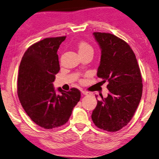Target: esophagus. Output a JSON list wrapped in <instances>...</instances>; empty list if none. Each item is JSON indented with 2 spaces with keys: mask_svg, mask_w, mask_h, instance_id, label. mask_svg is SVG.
<instances>
[{
  "mask_svg": "<svg viewBox=\"0 0 159 159\" xmlns=\"http://www.w3.org/2000/svg\"><path fill=\"white\" fill-rule=\"evenodd\" d=\"M81 93L83 94L84 95H87L89 94V92H87V91H81Z\"/></svg>",
  "mask_w": 159,
  "mask_h": 159,
  "instance_id": "34e87169",
  "label": "esophagus"
}]
</instances>
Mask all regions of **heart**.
Returning a JSON list of instances; mask_svg holds the SVG:
<instances>
[{
	"label": "heart",
	"instance_id": "obj_1",
	"mask_svg": "<svg viewBox=\"0 0 159 159\" xmlns=\"http://www.w3.org/2000/svg\"><path fill=\"white\" fill-rule=\"evenodd\" d=\"M78 48L80 54L81 53L88 52V51H93L92 47L91 46L90 44H89L86 41H81L78 45Z\"/></svg>",
	"mask_w": 159,
	"mask_h": 159
}]
</instances>
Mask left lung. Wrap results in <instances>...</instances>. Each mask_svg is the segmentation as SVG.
Returning <instances> with one entry per match:
<instances>
[{"mask_svg": "<svg viewBox=\"0 0 159 159\" xmlns=\"http://www.w3.org/2000/svg\"><path fill=\"white\" fill-rule=\"evenodd\" d=\"M100 46L101 60L97 76L108 82L110 93L97 100L92 114L95 126L107 132H117L127 125L140 102L143 80L136 57L130 46L116 35L93 33ZM97 97V96H96Z\"/></svg>", "mask_w": 159, "mask_h": 159, "instance_id": "1", "label": "left lung"}]
</instances>
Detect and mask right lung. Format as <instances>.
Segmentation results:
<instances>
[{
    "instance_id": "obj_1",
    "label": "right lung",
    "mask_w": 159,
    "mask_h": 159,
    "mask_svg": "<svg viewBox=\"0 0 159 159\" xmlns=\"http://www.w3.org/2000/svg\"><path fill=\"white\" fill-rule=\"evenodd\" d=\"M66 36L46 38L33 43L20 65L17 94L23 109L34 123L46 129L60 127L68 121L81 92L61 88L55 92L53 82L60 71L57 50Z\"/></svg>"
}]
</instances>
